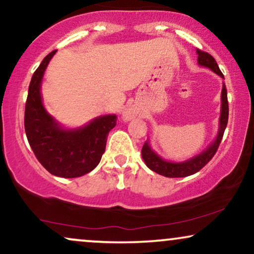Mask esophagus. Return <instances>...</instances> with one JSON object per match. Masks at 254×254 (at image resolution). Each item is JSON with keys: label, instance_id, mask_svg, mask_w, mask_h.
Wrapping results in <instances>:
<instances>
[{"label": "esophagus", "instance_id": "obj_1", "mask_svg": "<svg viewBox=\"0 0 254 254\" xmlns=\"http://www.w3.org/2000/svg\"><path fill=\"white\" fill-rule=\"evenodd\" d=\"M132 117H133V114H132V111H131L130 109L125 110V111L123 112V118L125 119V121H130V119Z\"/></svg>", "mask_w": 254, "mask_h": 254}]
</instances>
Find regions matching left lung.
<instances>
[{
  "label": "left lung",
  "mask_w": 254,
  "mask_h": 254,
  "mask_svg": "<svg viewBox=\"0 0 254 254\" xmlns=\"http://www.w3.org/2000/svg\"><path fill=\"white\" fill-rule=\"evenodd\" d=\"M196 53H197L198 65L208 67L209 69H212L213 72L216 73V74L220 75V77L224 78V74H222L221 71H220L218 64H216L214 58L210 56L209 53H207V52H203L201 50H196ZM227 122H228V100H227V90H226V86L224 84L222 85V91H221V114H220V121H219L220 127L218 131V136H216L214 142H213L203 152L198 154L197 156H195L193 158H190V160H187L185 162H180V163H174V162L162 160L156 152H154V150L151 149V146L149 145V143L145 142L142 148V157L145 162L146 167H148L149 169H151L152 172L160 174V175L166 176V177H186L197 173L198 170L202 169V168L206 166V164L208 163V162L213 158V156L215 155L220 143H221L226 127H227Z\"/></svg>",
  "instance_id": "8db88e82"
}]
</instances>
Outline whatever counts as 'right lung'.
<instances>
[{
	"mask_svg": "<svg viewBox=\"0 0 254 254\" xmlns=\"http://www.w3.org/2000/svg\"><path fill=\"white\" fill-rule=\"evenodd\" d=\"M57 51L51 52L30 80L24 130L30 148L52 175L73 179L92 172L105 151L109 132L117 123V116H100L79 129L65 130L46 111L42 104L41 81L46 67Z\"/></svg>",
	"mask_w": 254,
	"mask_h": 254,
	"instance_id": "right-lung-1",
	"label": "right lung"
}]
</instances>
